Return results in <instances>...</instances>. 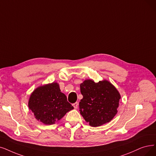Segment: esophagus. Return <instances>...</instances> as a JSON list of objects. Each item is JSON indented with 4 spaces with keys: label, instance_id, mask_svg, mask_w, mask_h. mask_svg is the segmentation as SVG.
I'll use <instances>...</instances> for the list:
<instances>
[{
    "label": "esophagus",
    "instance_id": "esophagus-1",
    "mask_svg": "<svg viewBox=\"0 0 156 156\" xmlns=\"http://www.w3.org/2000/svg\"><path fill=\"white\" fill-rule=\"evenodd\" d=\"M73 106L75 109H77L78 108V102H76V103H73Z\"/></svg>",
    "mask_w": 156,
    "mask_h": 156
}]
</instances>
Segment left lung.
<instances>
[{"mask_svg": "<svg viewBox=\"0 0 156 156\" xmlns=\"http://www.w3.org/2000/svg\"><path fill=\"white\" fill-rule=\"evenodd\" d=\"M83 98L79 102L80 113L92 127L109 122L117 113L120 95L108 80L95 83L86 80L80 84Z\"/></svg>", "mask_w": 156, "mask_h": 156, "instance_id": "left-lung-1", "label": "left lung"}]
</instances>
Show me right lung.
I'll use <instances>...</instances> for the list:
<instances>
[{
    "mask_svg": "<svg viewBox=\"0 0 156 156\" xmlns=\"http://www.w3.org/2000/svg\"><path fill=\"white\" fill-rule=\"evenodd\" d=\"M29 108L36 119L46 125L54 124L73 109L56 83L36 88L30 97Z\"/></svg>",
    "mask_w": 156,
    "mask_h": 156,
    "instance_id": "obj_1",
    "label": "right lung"
}]
</instances>
